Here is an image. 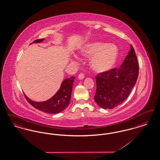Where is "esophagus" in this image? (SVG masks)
Returning a JSON list of instances; mask_svg holds the SVG:
<instances>
[{"label":"esophagus","instance_id":"34e87169","mask_svg":"<svg viewBox=\"0 0 160 160\" xmlns=\"http://www.w3.org/2000/svg\"><path fill=\"white\" fill-rule=\"evenodd\" d=\"M84 78V74L83 73H80V74L78 75V78L79 80H82V79H83Z\"/></svg>","mask_w":160,"mask_h":160}]
</instances>
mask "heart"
I'll use <instances>...</instances> for the list:
<instances>
[{
	"label": "heart",
	"instance_id": "heart-1",
	"mask_svg": "<svg viewBox=\"0 0 160 160\" xmlns=\"http://www.w3.org/2000/svg\"><path fill=\"white\" fill-rule=\"evenodd\" d=\"M80 54L86 58L91 57L92 69L99 73L106 72L113 67L118 54L117 47L113 44L101 41H91L83 46Z\"/></svg>",
	"mask_w": 160,
	"mask_h": 160
}]
</instances>
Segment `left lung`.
Listing matches in <instances>:
<instances>
[{"label":"left lung","mask_w":160,"mask_h":160,"mask_svg":"<svg viewBox=\"0 0 160 160\" xmlns=\"http://www.w3.org/2000/svg\"><path fill=\"white\" fill-rule=\"evenodd\" d=\"M137 56L131 45L128 54L119 68H113L96 76L95 101L104 109L121 104L129 96L138 76Z\"/></svg>","instance_id":"1"}]
</instances>
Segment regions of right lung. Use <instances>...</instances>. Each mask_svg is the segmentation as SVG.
I'll return each mask as SVG.
<instances>
[{
    "label": "right lung",
    "instance_id": "obj_1",
    "mask_svg": "<svg viewBox=\"0 0 160 160\" xmlns=\"http://www.w3.org/2000/svg\"><path fill=\"white\" fill-rule=\"evenodd\" d=\"M44 40V39H39L34 41L33 43L41 42ZM75 78V77L72 76L64 80L62 82L59 91L56 92L53 97L46 101L35 102L29 99L25 94L24 97L30 104L42 112L51 114L60 113L65 110L69 104L72 84Z\"/></svg>",
    "mask_w": 160,
    "mask_h": 160
}]
</instances>
